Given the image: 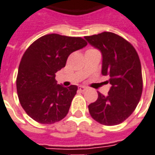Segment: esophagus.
<instances>
[{
  "mask_svg": "<svg viewBox=\"0 0 155 155\" xmlns=\"http://www.w3.org/2000/svg\"><path fill=\"white\" fill-rule=\"evenodd\" d=\"M86 90H87V88L85 87V86H79V91H80L81 92H84Z\"/></svg>",
  "mask_w": 155,
  "mask_h": 155,
  "instance_id": "obj_1",
  "label": "esophagus"
}]
</instances>
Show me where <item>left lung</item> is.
Instances as JSON below:
<instances>
[{
	"instance_id": "left-lung-1",
	"label": "left lung",
	"mask_w": 155,
	"mask_h": 155,
	"mask_svg": "<svg viewBox=\"0 0 155 155\" xmlns=\"http://www.w3.org/2000/svg\"><path fill=\"white\" fill-rule=\"evenodd\" d=\"M85 38L101 52V73L110 77L111 85L107 96L98 93L97 100L88 106L89 112L101 124L117 125L134 112L141 98L143 77L138 53L128 41L113 32Z\"/></svg>"
}]
</instances>
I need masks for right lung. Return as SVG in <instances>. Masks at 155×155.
Returning a JSON list of instances; mask_svg holds the SVG:
<instances>
[{"label": "right lung", "instance_id": "add662e5", "mask_svg": "<svg viewBox=\"0 0 155 155\" xmlns=\"http://www.w3.org/2000/svg\"><path fill=\"white\" fill-rule=\"evenodd\" d=\"M81 37L47 34L34 41L21 57L17 91L26 113L42 124L64 118L77 91L76 85H57L55 74L65 66L69 55L86 46Z\"/></svg>", "mask_w": 155, "mask_h": 155}]
</instances>
